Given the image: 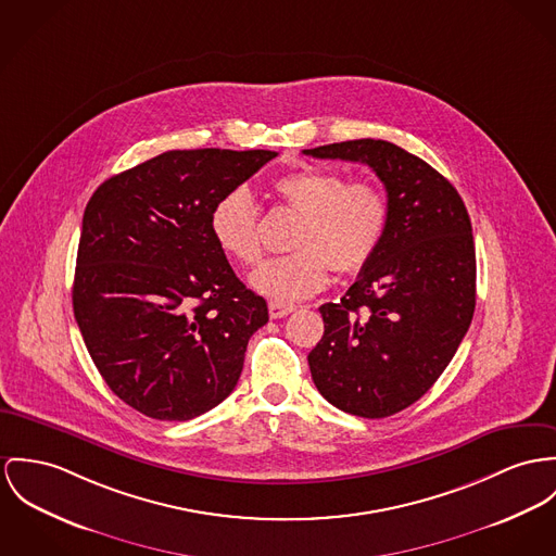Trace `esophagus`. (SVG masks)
Here are the masks:
<instances>
[{"label": "esophagus", "mask_w": 556, "mask_h": 556, "mask_svg": "<svg viewBox=\"0 0 556 556\" xmlns=\"http://www.w3.org/2000/svg\"><path fill=\"white\" fill-rule=\"evenodd\" d=\"M294 311L292 304H286V302H279V300H270L268 302V313H270V319H281L286 315H290Z\"/></svg>", "instance_id": "esophagus-1"}]
</instances>
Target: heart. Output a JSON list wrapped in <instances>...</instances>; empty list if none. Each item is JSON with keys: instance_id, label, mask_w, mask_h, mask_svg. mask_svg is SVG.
Masks as SVG:
<instances>
[{"instance_id": "1", "label": "heart", "mask_w": 556, "mask_h": 556, "mask_svg": "<svg viewBox=\"0 0 556 556\" xmlns=\"http://www.w3.org/2000/svg\"><path fill=\"white\" fill-rule=\"evenodd\" d=\"M279 197L302 219L288 256L266 260L250 277L252 288L279 302L308 299L328 286L330 266L349 275L364 268L383 243L389 199L375 181H349L339 172L302 167L275 179ZM210 230L217 248L241 264L262 256L260 210L245 188L215 203Z\"/></svg>"}]
</instances>
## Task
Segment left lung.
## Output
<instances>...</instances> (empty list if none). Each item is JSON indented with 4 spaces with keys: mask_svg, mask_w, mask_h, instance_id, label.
I'll return each instance as SVG.
<instances>
[{
    "mask_svg": "<svg viewBox=\"0 0 556 556\" xmlns=\"http://www.w3.org/2000/svg\"><path fill=\"white\" fill-rule=\"evenodd\" d=\"M304 154L368 165L389 199L381 248L341 302L319 306L326 330L308 353L313 383L330 404L383 419L438 381L470 328V215L446 177L395 143L353 139Z\"/></svg>",
    "mask_w": 556,
    "mask_h": 556,
    "instance_id": "1",
    "label": "left lung"
}]
</instances>
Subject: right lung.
I'll return each mask as SVG.
<instances>
[{
    "label": "right lung",
    "mask_w": 556,
    "mask_h": 556,
    "mask_svg": "<svg viewBox=\"0 0 556 556\" xmlns=\"http://www.w3.org/2000/svg\"><path fill=\"white\" fill-rule=\"evenodd\" d=\"M275 156L172 150L105 179L90 197L74 315L103 381L141 415L194 419L239 381L268 306L235 275L210 215Z\"/></svg>",
    "instance_id": "1"
}]
</instances>
